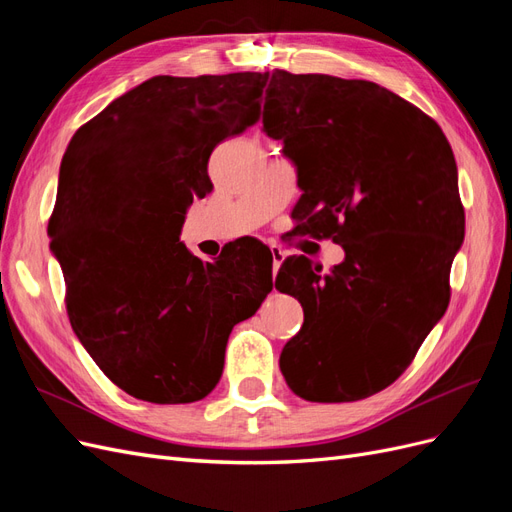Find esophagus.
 Masks as SVG:
<instances>
[{
	"mask_svg": "<svg viewBox=\"0 0 512 512\" xmlns=\"http://www.w3.org/2000/svg\"><path fill=\"white\" fill-rule=\"evenodd\" d=\"M271 256H273V275H275L277 271H280L286 254L280 250V247H271Z\"/></svg>",
	"mask_w": 512,
	"mask_h": 512,
	"instance_id": "esophagus-1",
	"label": "esophagus"
}]
</instances>
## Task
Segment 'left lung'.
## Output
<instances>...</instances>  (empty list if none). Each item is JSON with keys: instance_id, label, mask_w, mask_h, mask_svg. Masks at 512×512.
Segmentation results:
<instances>
[{"instance_id": "left-lung-1", "label": "left lung", "mask_w": 512, "mask_h": 512, "mask_svg": "<svg viewBox=\"0 0 512 512\" xmlns=\"http://www.w3.org/2000/svg\"><path fill=\"white\" fill-rule=\"evenodd\" d=\"M262 130L297 166L303 235L346 258L329 273L290 256L275 288L303 305L280 367L294 395L359 401L393 384L451 299L466 215L442 128L369 81L271 74Z\"/></svg>"}]
</instances>
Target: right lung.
<instances>
[{"mask_svg": "<svg viewBox=\"0 0 512 512\" xmlns=\"http://www.w3.org/2000/svg\"><path fill=\"white\" fill-rule=\"evenodd\" d=\"M269 72L153 76L76 130L49 220L72 329L128 395L192 404L222 378L228 335L273 288L269 254L239 241L203 262L179 241L211 151L260 117Z\"/></svg>", "mask_w": 512, "mask_h": 512, "instance_id": "right-lung-1", "label": "right lung"}]
</instances>
